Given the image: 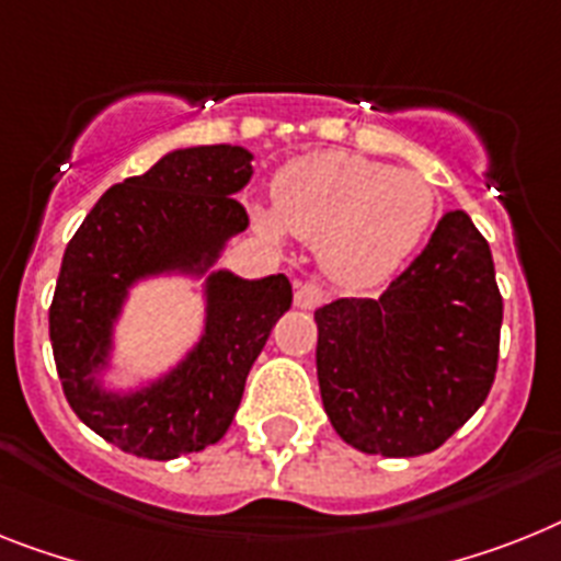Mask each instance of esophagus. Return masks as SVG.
<instances>
[{
    "instance_id": "esophagus-1",
    "label": "esophagus",
    "mask_w": 561,
    "mask_h": 561,
    "mask_svg": "<svg viewBox=\"0 0 561 561\" xmlns=\"http://www.w3.org/2000/svg\"><path fill=\"white\" fill-rule=\"evenodd\" d=\"M323 300H327V291H323V286L312 284V280H307V284H298V289H295V307H300V309L321 307Z\"/></svg>"
}]
</instances>
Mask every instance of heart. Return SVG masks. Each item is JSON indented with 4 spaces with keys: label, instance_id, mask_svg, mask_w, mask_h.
<instances>
[{
    "label": "heart",
    "instance_id": "obj_1",
    "mask_svg": "<svg viewBox=\"0 0 561 561\" xmlns=\"http://www.w3.org/2000/svg\"><path fill=\"white\" fill-rule=\"evenodd\" d=\"M436 217V192L415 171L353 154L300 157L275 180V215L257 208L254 224L272 240L289 229L321 243L323 266L341 284L375 286L396 275Z\"/></svg>",
    "mask_w": 561,
    "mask_h": 561
}]
</instances>
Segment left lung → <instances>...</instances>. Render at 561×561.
<instances>
[{
  "mask_svg": "<svg viewBox=\"0 0 561 561\" xmlns=\"http://www.w3.org/2000/svg\"><path fill=\"white\" fill-rule=\"evenodd\" d=\"M314 323L318 383L337 436L373 456L433 453L496 378L502 295L488 240L465 211H447L381 298H337Z\"/></svg>",
  "mask_w": 561,
  "mask_h": 561,
  "instance_id": "8db88e82",
  "label": "left lung"
}]
</instances>
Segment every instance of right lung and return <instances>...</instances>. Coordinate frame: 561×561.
<instances>
[{
    "label": "right lung",
    "instance_id": "obj_1",
    "mask_svg": "<svg viewBox=\"0 0 561 561\" xmlns=\"http://www.w3.org/2000/svg\"><path fill=\"white\" fill-rule=\"evenodd\" d=\"M252 180L240 146L178 148L96 201L62 254L50 300V346L65 398L82 424L140 458L197 453L220 442L247 375L291 307L286 275L261 280L211 270L249 226L234 194ZM157 274L207 275V327L178 368L131 393L99 387L127 289Z\"/></svg>",
    "mask_w": 561,
    "mask_h": 561
}]
</instances>
